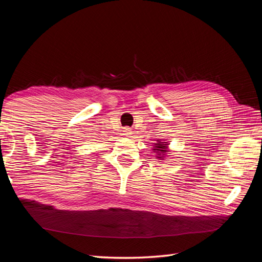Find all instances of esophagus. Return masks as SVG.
<instances>
[{
  "label": "esophagus",
  "mask_w": 262,
  "mask_h": 262,
  "mask_svg": "<svg viewBox=\"0 0 262 262\" xmlns=\"http://www.w3.org/2000/svg\"><path fill=\"white\" fill-rule=\"evenodd\" d=\"M123 132H124V135H126V136H130L133 134V130H132V128H129V127H124Z\"/></svg>",
  "instance_id": "obj_1"
}]
</instances>
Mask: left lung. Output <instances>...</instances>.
I'll list each match as a JSON object with an SVG mask.
<instances>
[{"mask_svg": "<svg viewBox=\"0 0 262 262\" xmlns=\"http://www.w3.org/2000/svg\"><path fill=\"white\" fill-rule=\"evenodd\" d=\"M167 146H168V144H163V143H160V141H158V144H156V146H155V148H156L155 150L164 154L167 151ZM157 158H161V157H157Z\"/></svg>", "mask_w": 262, "mask_h": 262, "instance_id": "left-lung-1", "label": "left lung"}]
</instances>
